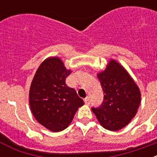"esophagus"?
I'll return each instance as SVG.
<instances>
[{"mask_svg": "<svg viewBox=\"0 0 157 157\" xmlns=\"http://www.w3.org/2000/svg\"><path fill=\"white\" fill-rule=\"evenodd\" d=\"M84 102H85L86 105H89V104H90V98H89V97H86V98L84 99Z\"/></svg>", "mask_w": 157, "mask_h": 157, "instance_id": "esophagus-1", "label": "esophagus"}]
</instances>
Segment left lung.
I'll list each match as a JSON object with an SVG mask.
<instances>
[{
    "label": "left lung",
    "instance_id": "8db88e82",
    "mask_svg": "<svg viewBox=\"0 0 157 157\" xmlns=\"http://www.w3.org/2000/svg\"><path fill=\"white\" fill-rule=\"evenodd\" d=\"M104 91L103 103L92 111L104 128L117 131L135 116L141 104L138 85L120 63L110 59L103 71L97 75Z\"/></svg>",
    "mask_w": 157,
    "mask_h": 157
}]
</instances>
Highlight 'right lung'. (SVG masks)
I'll use <instances>...</instances> for the list:
<instances>
[{
  "label": "right lung",
  "instance_id": "right-lung-1",
  "mask_svg": "<svg viewBox=\"0 0 157 157\" xmlns=\"http://www.w3.org/2000/svg\"><path fill=\"white\" fill-rule=\"evenodd\" d=\"M71 73L60 58L51 56L40 64L31 82L29 103L32 114L52 132L65 130L84 105L74 89L65 83Z\"/></svg>",
  "mask_w": 157,
  "mask_h": 157
}]
</instances>
